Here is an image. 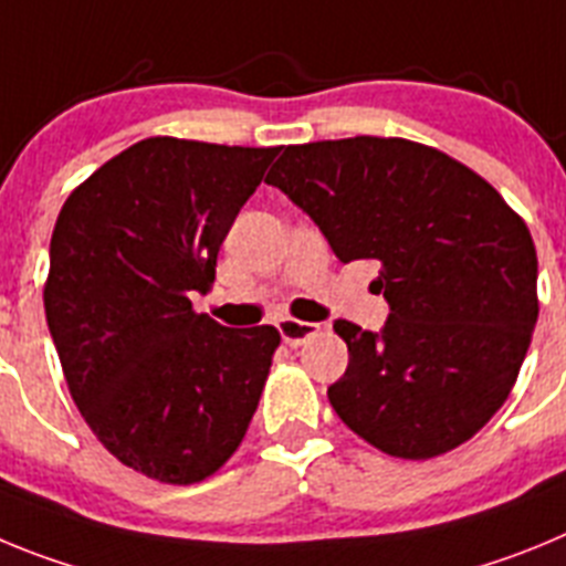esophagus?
I'll return each instance as SVG.
<instances>
[{"mask_svg": "<svg viewBox=\"0 0 566 566\" xmlns=\"http://www.w3.org/2000/svg\"><path fill=\"white\" fill-rule=\"evenodd\" d=\"M277 332L280 337H283V343H289L294 348V345H303L308 337H314V334H317V326H314V323H303V319L283 317L277 319Z\"/></svg>", "mask_w": 566, "mask_h": 566, "instance_id": "obj_1", "label": "esophagus"}]
</instances>
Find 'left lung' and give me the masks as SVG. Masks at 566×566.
I'll use <instances>...</instances> for the list:
<instances>
[{"mask_svg": "<svg viewBox=\"0 0 566 566\" xmlns=\"http://www.w3.org/2000/svg\"><path fill=\"white\" fill-rule=\"evenodd\" d=\"M266 184L312 214L343 263L377 260L382 334L337 319L348 368L328 402L397 459L442 457L504 405L538 319L536 243L462 161L408 138L292 144Z\"/></svg>", "mask_w": 566, "mask_h": 566, "instance_id": "obj_1", "label": "left lung"}]
</instances>
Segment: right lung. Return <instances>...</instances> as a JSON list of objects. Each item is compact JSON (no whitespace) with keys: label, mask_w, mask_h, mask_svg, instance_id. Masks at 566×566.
Masks as SVG:
<instances>
[{"label":"right lung","mask_w":566,"mask_h":566,"mask_svg":"<svg viewBox=\"0 0 566 566\" xmlns=\"http://www.w3.org/2000/svg\"><path fill=\"white\" fill-rule=\"evenodd\" d=\"M277 147L155 135L78 184L50 240L44 314L70 397L135 473L198 484L249 431L274 326L223 328L192 308Z\"/></svg>","instance_id":"right-lung-1"}]
</instances>
